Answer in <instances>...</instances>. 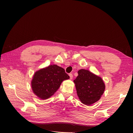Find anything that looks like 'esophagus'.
Here are the masks:
<instances>
[{"mask_svg":"<svg viewBox=\"0 0 133 133\" xmlns=\"http://www.w3.org/2000/svg\"><path fill=\"white\" fill-rule=\"evenodd\" d=\"M69 77H70V79L72 80V79H73V74H69Z\"/></svg>","mask_w":133,"mask_h":133,"instance_id":"34e87169","label":"esophagus"}]
</instances>
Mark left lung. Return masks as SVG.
I'll return each instance as SVG.
<instances>
[{
  "mask_svg": "<svg viewBox=\"0 0 133 133\" xmlns=\"http://www.w3.org/2000/svg\"><path fill=\"white\" fill-rule=\"evenodd\" d=\"M74 80L76 93L80 101L87 106L99 101L105 89L102 79L85 69H80Z\"/></svg>",
  "mask_w": 133,
  "mask_h": 133,
  "instance_id": "1",
  "label": "left lung"
}]
</instances>
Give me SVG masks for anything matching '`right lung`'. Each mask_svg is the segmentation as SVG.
<instances>
[{"label": "right lung", "mask_w": 133, "mask_h": 133, "mask_svg": "<svg viewBox=\"0 0 133 133\" xmlns=\"http://www.w3.org/2000/svg\"><path fill=\"white\" fill-rule=\"evenodd\" d=\"M69 79L64 68L50 65L35 72L31 81L32 91L40 99H47L57 92L63 81Z\"/></svg>", "instance_id": "right-lung-1"}]
</instances>
